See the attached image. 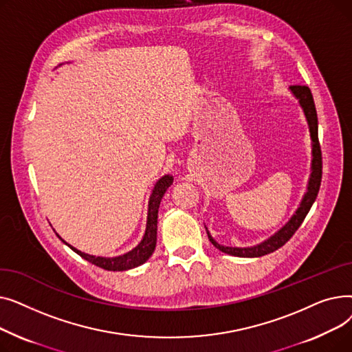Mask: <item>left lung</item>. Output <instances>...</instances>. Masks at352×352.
I'll return each instance as SVG.
<instances>
[{"label": "left lung", "instance_id": "obj_1", "mask_svg": "<svg viewBox=\"0 0 352 352\" xmlns=\"http://www.w3.org/2000/svg\"><path fill=\"white\" fill-rule=\"evenodd\" d=\"M289 91L292 92V96L298 100L300 107L302 108V113L305 116L308 129H309V137H311V174L308 178V186H307V192L304 194L300 206L292 214V217L288 219V223L272 234L270 238H267L265 241L252 245V247H227L223 244H218L215 239L211 236L208 228L207 234L210 241L215 248L219 251H223L228 255L234 256H241V258H256V256H263L267 254H271L281 248L288 239L295 234L302 224L304 218L309 212L314 201H316L320 186H321V177H322V158H321V146L318 142V117H317V109L316 104H314V98L311 94V89L305 85H292L289 87Z\"/></svg>", "mask_w": 352, "mask_h": 352}]
</instances>
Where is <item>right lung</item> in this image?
I'll return each mask as SVG.
<instances>
[{"label": "right lung", "instance_id": "obj_1", "mask_svg": "<svg viewBox=\"0 0 352 352\" xmlns=\"http://www.w3.org/2000/svg\"><path fill=\"white\" fill-rule=\"evenodd\" d=\"M173 181H174V177L170 174L161 177L157 181V184L154 186V190L151 192L150 201H148V217H146L145 234L141 239V243L131 251H128L118 256H96V255L85 254V252L77 250L76 247L69 245L58 234L57 235L65 245H68L74 252H77L80 256H82L84 260L89 261L91 264H94L100 268H104L107 271H126V270L140 267L153 255V252L155 250L160 202H161L165 191L168 190V187L173 184Z\"/></svg>", "mask_w": 352, "mask_h": 352}]
</instances>
